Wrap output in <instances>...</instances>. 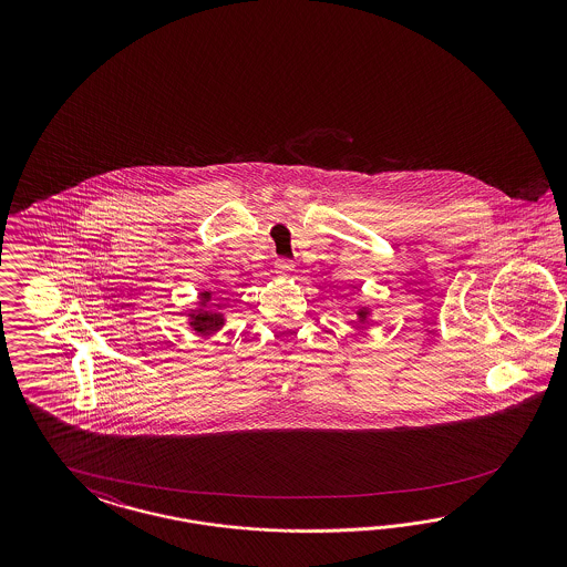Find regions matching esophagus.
I'll return each mask as SVG.
<instances>
[{
  "label": "esophagus",
  "instance_id": "34e87169",
  "mask_svg": "<svg viewBox=\"0 0 567 567\" xmlns=\"http://www.w3.org/2000/svg\"><path fill=\"white\" fill-rule=\"evenodd\" d=\"M275 268L278 275L287 276L291 275L292 270H295V264L289 261V259H278V261H276Z\"/></svg>",
  "mask_w": 567,
  "mask_h": 567
}]
</instances>
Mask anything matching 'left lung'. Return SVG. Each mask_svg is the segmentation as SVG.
I'll return each instance as SVG.
<instances>
[{"label": "left lung", "instance_id": "obj_1", "mask_svg": "<svg viewBox=\"0 0 567 567\" xmlns=\"http://www.w3.org/2000/svg\"><path fill=\"white\" fill-rule=\"evenodd\" d=\"M355 313H358V324H355V327H368V322H370V318H372V308H370V306H361Z\"/></svg>", "mask_w": 567, "mask_h": 567}]
</instances>
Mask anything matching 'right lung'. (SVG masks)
Here are the masks:
<instances>
[{"label": "right lung", "mask_w": 567, "mask_h": 567, "mask_svg": "<svg viewBox=\"0 0 567 567\" xmlns=\"http://www.w3.org/2000/svg\"><path fill=\"white\" fill-rule=\"evenodd\" d=\"M212 297H216V292H212L209 289L199 292L197 295V308L190 309L189 313H187V324H189L190 330L195 334L207 337V334L218 332L226 324V318H224V313L220 311L223 303H218L216 310L207 308ZM216 303H212V307Z\"/></svg>", "instance_id": "right-lung-1"}]
</instances>
